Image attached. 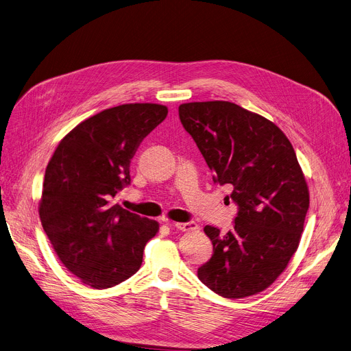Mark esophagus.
I'll list each match as a JSON object with an SVG mask.
<instances>
[{
    "instance_id": "esophagus-1",
    "label": "esophagus",
    "mask_w": 351,
    "mask_h": 351,
    "mask_svg": "<svg viewBox=\"0 0 351 351\" xmlns=\"http://www.w3.org/2000/svg\"><path fill=\"white\" fill-rule=\"evenodd\" d=\"M175 228L180 232H195L199 229L196 222H185V223H175Z\"/></svg>"
}]
</instances>
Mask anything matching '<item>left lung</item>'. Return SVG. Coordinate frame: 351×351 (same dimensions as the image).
Instances as JSON below:
<instances>
[{
	"instance_id": "left-lung-1",
	"label": "left lung",
	"mask_w": 351,
	"mask_h": 351,
	"mask_svg": "<svg viewBox=\"0 0 351 351\" xmlns=\"http://www.w3.org/2000/svg\"><path fill=\"white\" fill-rule=\"evenodd\" d=\"M179 118L239 206L228 233L205 226L213 254L197 278L222 298L253 296L279 278L300 243L308 188L296 152L278 125L233 102L182 104Z\"/></svg>"
}]
</instances>
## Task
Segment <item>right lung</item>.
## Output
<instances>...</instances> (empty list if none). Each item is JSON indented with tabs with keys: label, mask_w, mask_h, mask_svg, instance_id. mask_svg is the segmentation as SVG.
<instances>
[{
	"label": "right lung",
	"mask_w": 351,
	"mask_h": 351,
	"mask_svg": "<svg viewBox=\"0 0 351 351\" xmlns=\"http://www.w3.org/2000/svg\"><path fill=\"white\" fill-rule=\"evenodd\" d=\"M168 115L159 104L102 110L68 132L45 169L40 219L62 265L94 289L135 274L156 220L110 204L129 185V163L142 139Z\"/></svg>",
	"instance_id": "add662e5"
}]
</instances>
